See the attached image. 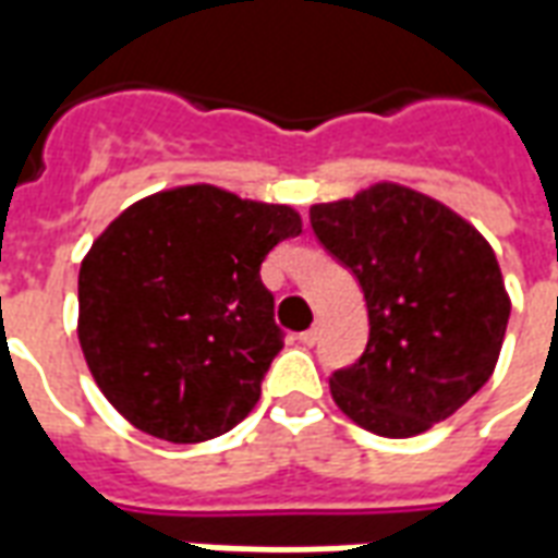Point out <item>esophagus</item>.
Returning <instances> with one entry per match:
<instances>
[{"mask_svg": "<svg viewBox=\"0 0 558 558\" xmlns=\"http://www.w3.org/2000/svg\"><path fill=\"white\" fill-rule=\"evenodd\" d=\"M299 340H302L304 347H314L316 340H319V328L311 326V328H307V331H302V335H299Z\"/></svg>", "mask_w": 558, "mask_h": 558, "instance_id": "obj_1", "label": "esophagus"}]
</instances>
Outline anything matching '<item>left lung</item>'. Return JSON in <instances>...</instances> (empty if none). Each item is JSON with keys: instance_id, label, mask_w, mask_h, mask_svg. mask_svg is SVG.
I'll return each mask as SVG.
<instances>
[{"instance_id": "1", "label": "left lung", "mask_w": 558, "mask_h": 558, "mask_svg": "<svg viewBox=\"0 0 558 558\" xmlns=\"http://www.w3.org/2000/svg\"><path fill=\"white\" fill-rule=\"evenodd\" d=\"M311 227L359 280L371 323L359 362L328 376L335 403L395 439L454 415L490 379L511 316L490 244L400 184L314 206Z\"/></svg>"}]
</instances>
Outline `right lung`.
Listing matches in <instances>:
<instances>
[{
	"label": "right lung",
	"instance_id": "obj_1",
	"mask_svg": "<svg viewBox=\"0 0 558 558\" xmlns=\"http://www.w3.org/2000/svg\"><path fill=\"white\" fill-rule=\"evenodd\" d=\"M302 232L290 206L211 184L146 196L80 266V347L104 398L137 430L206 442L254 410L283 350L268 251Z\"/></svg>",
	"mask_w": 558,
	"mask_h": 558
}]
</instances>
